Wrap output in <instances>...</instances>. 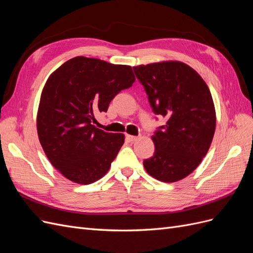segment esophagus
<instances>
[{"label":"esophagus","mask_w":253,"mask_h":253,"mask_svg":"<svg viewBox=\"0 0 253 253\" xmlns=\"http://www.w3.org/2000/svg\"><path fill=\"white\" fill-rule=\"evenodd\" d=\"M126 140H127L128 142H135V141L138 140V137L131 136V135H126Z\"/></svg>","instance_id":"34e87169"}]
</instances>
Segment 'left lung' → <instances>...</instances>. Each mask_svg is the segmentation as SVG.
I'll list each match as a JSON object with an SVG mask.
<instances>
[{"instance_id":"obj_1","label":"left lung","mask_w":253,"mask_h":253,"mask_svg":"<svg viewBox=\"0 0 253 253\" xmlns=\"http://www.w3.org/2000/svg\"><path fill=\"white\" fill-rule=\"evenodd\" d=\"M133 70L153 112L168 119L152 137L155 152L143 160L144 169L164 182L185 178L206 156L215 131L210 90L193 68L177 61Z\"/></svg>"}]
</instances>
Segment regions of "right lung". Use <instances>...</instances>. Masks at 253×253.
<instances>
[{
  "instance_id": "add662e5",
  "label": "right lung",
  "mask_w": 253,
  "mask_h": 253,
  "mask_svg": "<svg viewBox=\"0 0 253 253\" xmlns=\"http://www.w3.org/2000/svg\"><path fill=\"white\" fill-rule=\"evenodd\" d=\"M135 82L132 67L76 57L53 72L38 111L39 140L51 165L67 179L88 185L109 171L125 142L124 134L93 126L121 90Z\"/></svg>"
}]
</instances>
